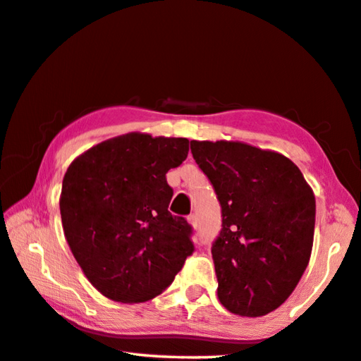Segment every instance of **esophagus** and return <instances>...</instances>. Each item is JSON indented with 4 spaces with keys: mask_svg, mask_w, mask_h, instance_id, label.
<instances>
[{
    "mask_svg": "<svg viewBox=\"0 0 361 361\" xmlns=\"http://www.w3.org/2000/svg\"><path fill=\"white\" fill-rule=\"evenodd\" d=\"M188 221H190V225L192 228H197V215L196 214H191L190 216H188Z\"/></svg>",
    "mask_w": 361,
    "mask_h": 361,
    "instance_id": "34e87169",
    "label": "esophagus"
}]
</instances>
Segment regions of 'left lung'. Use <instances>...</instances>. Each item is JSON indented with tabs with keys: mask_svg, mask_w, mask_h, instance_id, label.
<instances>
[{
	"mask_svg": "<svg viewBox=\"0 0 361 361\" xmlns=\"http://www.w3.org/2000/svg\"><path fill=\"white\" fill-rule=\"evenodd\" d=\"M221 205L212 244L221 305L263 317L293 294L312 255L314 194L299 167L239 141H191Z\"/></svg>",
	"mask_w": 361,
	"mask_h": 361,
	"instance_id": "obj_1",
	"label": "left lung"
}]
</instances>
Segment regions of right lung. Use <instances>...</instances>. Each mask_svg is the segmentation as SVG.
I'll return each mask as SVG.
<instances>
[{
	"mask_svg": "<svg viewBox=\"0 0 361 361\" xmlns=\"http://www.w3.org/2000/svg\"><path fill=\"white\" fill-rule=\"evenodd\" d=\"M186 138L127 133L68 165L62 228L88 281L107 299L138 304L164 293L194 252L192 228L171 215L165 173L188 157Z\"/></svg>",
	"mask_w": 361,
	"mask_h": 361,
	"instance_id": "obj_1",
	"label": "right lung"
}]
</instances>
